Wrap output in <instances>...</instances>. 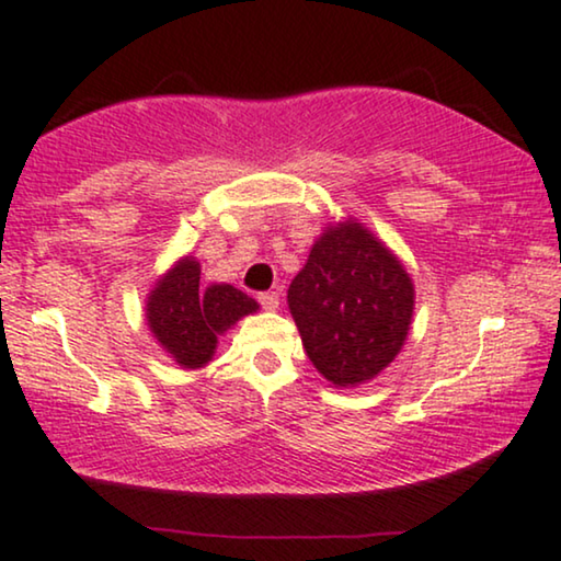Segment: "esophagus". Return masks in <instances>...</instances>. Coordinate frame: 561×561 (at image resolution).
<instances>
[{
    "label": "esophagus",
    "instance_id": "34e87169",
    "mask_svg": "<svg viewBox=\"0 0 561 561\" xmlns=\"http://www.w3.org/2000/svg\"><path fill=\"white\" fill-rule=\"evenodd\" d=\"M259 302H261V308L268 310V312L279 310V293H261Z\"/></svg>",
    "mask_w": 561,
    "mask_h": 561
}]
</instances>
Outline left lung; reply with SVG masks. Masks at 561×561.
<instances>
[{"label":"left lung","instance_id":"left-lung-1","mask_svg":"<svg viewBox=\"0 0 561 561\" xmlns=\"http://www.w3.org/2000/svg\"><path fill=\"white\" fill-rule=\"evenodd\" d=\"M305 354L333 387L375 379L405 346L415 287L398 253L356 218L331 222L287 289Z\"/></svg>","mask_w":561,"mask_h":561}]
</instances>
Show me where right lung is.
Listing matches in <instances>:
<instances>
[{
  "label": "right lung",
  "mask_w": 561,
  "mask_h": 561,
  "mask_svg": "<svg viewBox=\"0 0 561 561\" xmlns=\"http://www.w3.org/2000/svg\"><path fill=\"white\" fill-rule=\"evenodd\" d=\"M259 302L233 285L199 287V261L176 259L146 297V323L156 343L182 369L213 362L218 339L238 320L253 316Z\"/></svg>",
  "instance_id": "right-lung-1"
}]
</instances>
